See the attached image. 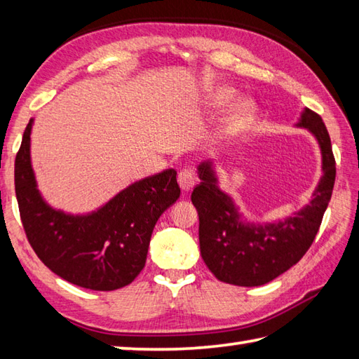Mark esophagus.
<instances>
[{
	"label": "esophagus",
	"instance_id": "obj_1",
	"mask_svg": "<svg viewBox=\"0 0 359 359\" xmlns=\"http://www.w3.org/2000/svg\"><path fill=\"white\" fill-rule=\"evenodd\" d=\"M177 180H179V185L182 188V191H191L194 188V175L189 170H180L179 175H177Z\"/></svg>",
	"mask_w": 359,
	"mask_h": 359
}]
</instances>
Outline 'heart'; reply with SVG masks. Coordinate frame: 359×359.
<instances>
[{
    "label": "heart",
    "instance_id": "b5f03b06",
    "mask_svg": "<svg viewBox=\"0 0 359 359\" xmlns=\"http://www.w3.org/2000/svg\"><path fill=\"white\" fill-rule=\"evenodd\" d=\"M238 97V90L230 86H216L205 90L202 97V106L207 111L217 112L228 108ZM257 116V104L255 100L245 97L239 98L238 102L233 103V106L222 120L219 121V125L215 131V140L220 144L230 143L234 139H238L239 135L247 131L250 125L253 123V120Z\"/></svg>",
    "mask_w": 359,
    "mask_h": 359
}]
</instances>
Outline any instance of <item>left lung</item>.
I'll return each mask as SVG.
<instances>
[{"instance_id": "8db88e82", "label": "left lung", "mask_w": 359, "mask_h": 359, "mask_svg": "<svg viewBox=\"0 0 359 359\" xmlns=\"http://www.w3.org/2000/svg\"><path fill=\"white\" fill-rule=\"evenodd\" d=\"M296 128L307 129L321 151V171L310 202L292 216L273 222L248 220L233 197L219 187L212 160L197 166L201 184L191 202L199 212V243L203 262L226 284L257 287L276 279L307 253L329 207L337 166L330 135L323 118L304 108Z\"/></svg>"}]
</instances>
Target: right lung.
<instances>
[{
  "instance_id": "1",
  "label": "right lung",
  "mask_w": 359,
  "mask_h": 359,
  "mask_svg": "<svg viewBox=\"0 0 359 359\" xmlns=\"http://www.w3.org/2000/svg\"><path fill=\"white\" fill-rule=\"evenodd\" d=\"M34 118L15 158V193L29 243L57 276L83 288L111 292L139 276L158 217L180 196L174 170L137 180L97 210L72 215L53 208L38 189L30 160Z\"/></svg>"
}]
</instances>
